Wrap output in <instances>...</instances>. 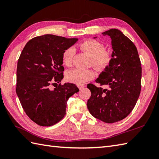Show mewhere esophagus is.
Here are the masks:
<instances>
[{"mask_svg":"<svg viewBox=\"0 0 159 159\" xmlns=\"http://www.w3.org/2000/svg\"><path fill=\"white\" fill-rule=\"evenodd\" d=\"M84 87H85V86H84V85H79V89L80 91L82 90L83 89H84Z\"/></svg>","mask_w":159,"mask_h":159,"instance_id":"1","label":"esophagus"}]
</instances>
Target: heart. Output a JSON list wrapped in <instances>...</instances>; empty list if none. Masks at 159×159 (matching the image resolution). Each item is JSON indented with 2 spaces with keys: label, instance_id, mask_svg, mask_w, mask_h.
<instances>
[{
  "label": "heart",
  "instance_id": "b5f03b06",
  "mask_svg": "<svg viewBox=\"0 0 159 159\" xmlns=\"http://www.w3.org/2000/svg\"><path fill=\"white\" fill-rule=\"evenodd\" d=\"M80 48L85 52L91 59H92V65L98 70H102L109 66L111 61V53L108 50H104L102 43L93 39H88L80 44ZM75 50L73 48H67L63 55L64 65L70 66L72 63V58ZM94 74L92 70L75 68L67 73L66 79L68 81L83 85L89 80L92 79Z\"/></svg>",
  "mask_w": 159,
  "mask_h": 159
}]
</instances>
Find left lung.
<instances>
[{
  "label": "left lung",
  "mask_w": 159,
  "mask_h": 159,
  "mask_svg": "<svg viewBox=\"0 0 159 159\" xmlns=\"http://www.w3.org/2000/svg\"><path fill=\"white\" fill-rule=\"evenodd\" d=\"M102 35L110 37L113 50L110 63L96 82L107 88L87 85L92 94L87 106L96 119L115 123L127 117L137 103L141 92V61L136 46L120 30L111 29Z\"/></svg>",
  "instance_id": "1"
}]
</instances>
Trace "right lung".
<instances>
[{
  "mask_svg": "<svg viewBox=\"0 0 159 159\" xmlns=\"http://www.w3.org/2000/svg\"><path fill=\"white\" fill-rule=\"evenodd\" d=\"M79 39L46 34L30 40L20 54L16 72V93L28 117L42 126H50L63 119L67 101L79 92L73 83H60L63 55Z\"/></svg>",
  "mask_w": 159,
  "mask_h": 159,
  "instance_id": "1",
  "label": "right lung"
}]
</instances>
